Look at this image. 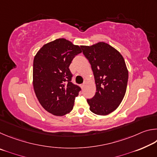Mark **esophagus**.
I'll list each match as a JSON object with an SVG mask.
<instances>
[{
	"label": "esophagus",
	"mask_w": 157,
	"mask_h": 157,
	"mask_svg": "<svg viewBox=\"0 0 157 157\" xmlns=\"http://www.w3.org/2000/svg\"><path fill=\"white\" fill-rule=\"evenodd\" d=\"M85 85H86V84H85V83H84L83 84H82L81 87H82V89H83L84 88V87H85Z\"/></svg>",
	"instance_id": "1"
}]
</instances>
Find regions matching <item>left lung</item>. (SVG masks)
<instances>
[{
  "label": "left lung",
  "mask_w": 157,
  "mask_h": 157,
  "mask_svg": "<svg viewBox=\"0 0 157 157\" xmlns=\"http://www.w3.org/2000/svg\"><path fill=\"white\" fill-rule=\"evenodd\" d=\"M94 72L96 92L87 99L90 110L100 116L115 111L123 100L128 81V70L123 57L105 42L92 46H81Z\"/></svg>",
  "instance_id": "obj_1"
}]
</instances>
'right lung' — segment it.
Instances as JSON below:
<instances>
[{"instance_id":"1","label":"right lung","mask_w":157,"mask_h":157,"mask_svg":"<svg viewBox=\"0 0 157 157\" xmlns=\"http://www.w3.org/2000/svg\"><path fill=\"white\" fill-rule=\"evenodd\" d=\"M80 47L66 39L44 45L34 58L33 87L39 103L48 112L63 116L72 111L80 87L71 82L69 66Z\"/></svg>"}]
</instances>
